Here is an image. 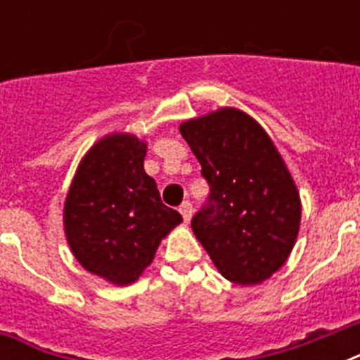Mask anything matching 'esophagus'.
Wrapping results in <instances>:
<instances>
[{"mask_svg": "<svg viewBox=\"0 0 360 360\" xmlns=\"http://www.w3.org/2000/svg\"><path fill=\"white\" fill-rule=\"evenodd\" d=\"M179 213L183 214V219H185V222H191V219H192V203L191 202H183V203H181Z\"/></svg>", "mask_w": 360, "mask_h": 360, "instance_id": "34e87169", "label": "esophagus"}]
</instances>
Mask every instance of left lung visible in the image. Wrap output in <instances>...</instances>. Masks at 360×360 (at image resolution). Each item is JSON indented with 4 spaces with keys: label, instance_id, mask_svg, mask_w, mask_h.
<instances>
[{
    "label": "left lung",
    "instance_id": "left-lung-1",
    "mask_svg": "<svg viewBox=\"0 0 360 360\" xmlns=\"http://www.w3.org/2000/svg\"><path fill=\"white\" fill-rule=\"evenodd\" d=\"M211 186L192 231L233 284L271 278L301 228V196L271 136L239 108H219L179 124Z\"/></svg>",
    "mask_w": 360,
    "mask_h": 360
}]
</instances>
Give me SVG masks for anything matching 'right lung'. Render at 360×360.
Wrapping results in <instances>:
<instances>
[{"instance_id": "obj_1", "label": "right lung", "mask_w": 360, "mask_h": 360, "mask_svg": "<svg viewBox=\"0 0 360 360\" xmlns=\"http://www.w3.org/2000/svg\"><path fill=\"white\" fill-rule=\"evenodd\" d=\"M147 141L112 132L82 157L63 205V230L80 265L114 285L140 278L160 240L183 222L143 169Z\"/></svg>"}]
</instances>
